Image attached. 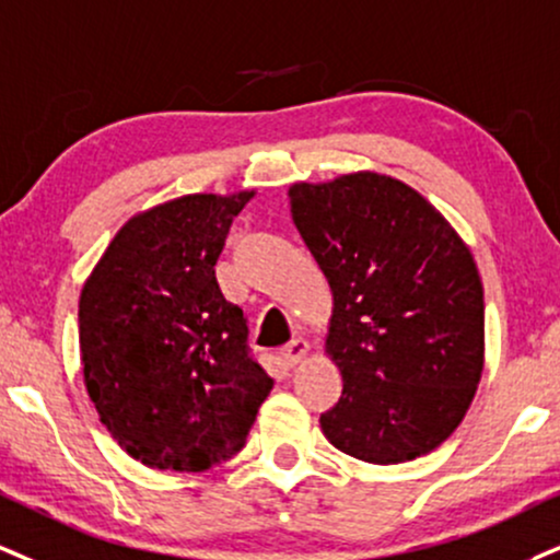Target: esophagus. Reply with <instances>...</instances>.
<instances>
[{"label":"esophagus","mask_w":560,"mask_h":560,"mask_svg":"<svg viewBox=\"0 0 560 560\" xmlns=\"http://www.w3.org/2000/svg\"><path fill=\"white\" fill-rule=\"evenodd\" d=\"M307 352H310V345L305 339H292L284 349H281V360H284L287 368H294L305 360Z\"/></svg>","instance_id":"obj_1"}]
</instances>
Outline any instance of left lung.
Instances as JSON below:
<instances>
[{
  "label": "left lung",
  "instance_id": "left-lung-1",
  "mask_svg": "<svg viewBox=\"0 0 560 560\" xmlns=\"http://www.w3.org/2000/svg\"><path fill=\"white\" fill-rule=\"evenodd\" d=\"M289 206L334 298L326 354L345 390L320 415L323 435L370 464L430 454L464 420L485 365L482 281L467 242L378 172L294 182Z\"/></svg>",
  "mask_w": 560,
  "mask_h": 560
}]
</instances>
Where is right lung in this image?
<instances>
[{
  "label": "right lung",
  "instance_id": "obj_1",
  "mask_svg": "<svg viewBox=\"0 0 560 560\" xmlns=\"http://www.w3.org/2000/svg\"><path fill=\"white\" fill-rule=\"evenodd\" d=\"M255 190L195 192L135 213L80 292V362L114 441L151 469L203 472L245 446L273 381L215 281Z\"/></svg>",
  "mask_w": 560,
  "mask_h": 560
}]
</instances>
